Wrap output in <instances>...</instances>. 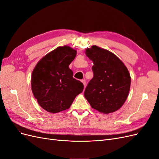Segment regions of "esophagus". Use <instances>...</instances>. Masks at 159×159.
<instances>
[{"label":"esophagus","mask_w":159,"mask_h":159,"mask_svg":"<svg viewBox=\"0 0 159 159\" xmlns=\"http://www.w3.org/2000/svg\"><path fill=\"white\" fill-rule=\"evenodd\" d=\"M81 82H82V83L84 84V87H85V85H86V81H85V79H84V80H81Z\"/></svg>","instance_id":"esophagus-1"}]
</instances>
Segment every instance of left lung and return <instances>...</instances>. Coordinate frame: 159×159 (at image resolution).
Segmentation results:
<instances>
[{
    "mask_svg": "<svg viewBox=\"0 0 159 159\" xmlns=\"http://www.w3.org/2000/svg\"><path fill=\"white\" fill-rule=\"evenodd\" d=\"M93 61V77L84 91L91 107L108 114L121 108L128 97L131 76L123 62L113 53L97 46L85 50Z\"/></svg>",
    "mask_w": 159,
    "mask_h": 159,
    "instance_id": "8db88e82",
    "label": "left lung"
}]
</instances>
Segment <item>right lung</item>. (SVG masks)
<instances>
[{
  "label": "right lung",
  "instance_id": "obj_1",
  "mask_svg": "<svg viewBox=\"0 0 159 159\" xmlns=\"http://www.w3.org/2000/svg\"><path fill=\"white\" fill-rule=\"evenodd\" d=\"M77 51L68 46H59L38 62L31 76V88L38 103L46 111L56 113L68 109L84 89L73 78L69 65Z\"/></svg>",
  "mask_w": 159,
  "mask_h": 159
}]
</instances>
